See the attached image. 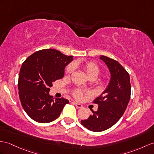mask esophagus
Returning <instances> with one entry per match:
<instances>
[{
    "label": "esophagus",
    "instance_id": "esophagus-1",
    "mask_svg": "<svg viewBox=\"0 0 154 154\" xmlns=\"http://www.w3.org/2000/svg\"><path fill=\"white\" fill-rule=\"evenodd\" d=\"M73 104H74V105L76 106L77 108H81L83 107V106H82V104H79V103H76V102H74Z\"/></svg>",
    "mask_w": 154,
    "mask_h": 154
}]
</instances>
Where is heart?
<instances>
[{
    "label": "heart",
    "mask_w": 154,
    "mask_h": 154,
    "mask_svg": "<svg viewBox=\"0 0 154 154\" xmlns=\"http://www.w3.org/2000/svg\"><path fill=\"white\" fill-rule=\"evenodd\" d=\"M74 66L79 67L89 79L90 78H92V79L95 80V78L98 76V75L100 72V69L98 65L95 64V63L91 61L76 63V64H74ZM72 70L73 66L72 65H69L67 66L66 72L68 74H70L72 72ZM85 93H86V92L83 91V90L76 89L74 90L73 92V95L76 99L80 100L82 99V96H83V95L85 94Z\"/></svg>",
    "instance_id": "obj_1"
}]
</instances>
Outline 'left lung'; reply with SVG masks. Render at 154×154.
<instances>
[{"label":"left lung","mask_w":154,"mask_h":154,"mask_svg":"<svg viewBox=\"0 0 154 154\" xmlns=\"http://www.w3.org/2000/svg\"><path fill=\"white\" fill-rule=\"evenodd\" d=\"M100 59L105 63L110 73V80L107 88L94 100L98 104V110L92 111L87 119L81 123L93 132H101L110 128L122 118L131 97L129 74L125 69L106 56L100 55Z\"/></svg>","instance_id":"left-lung-1"}]
</instances>
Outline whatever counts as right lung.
I'll return each instance as SVG.
<instances>
[{
	"label": "right lung",
	"mask_w": 154,
	"mask_h": 154,
	"mask_svg": "<svg viewBox=\"0 0 154 154\" xmlns=\"http://www.w3.org/2000/svg\"><path fill=\"white\" fill-rule=\"evenodd\" d=\"M73 60L54 49L36 51L25 60L21 67L18 80L21 105L30 118L46 123L57 119L69 101L50 95V87L64 76L65 66Z\"/></svg>",
	"instance_id": "obj_1"
}]
</instances>
